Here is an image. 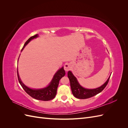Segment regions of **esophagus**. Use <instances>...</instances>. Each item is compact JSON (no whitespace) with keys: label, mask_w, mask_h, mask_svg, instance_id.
I'll list each match as a JSON object with an SVG mask.
<instances>
[{"label":"esophagus","mask_w":128,"mask_h":128,"mask_svg":"<svg viewBox=\"0 0 128 128\" xmlns=\"http://www.w3.org/2000/svg\"><path fill=\"white\" fill-rule=\"evenodd\" d=\"M71 68V66L69 63H66L64 65V69L66 71H68Z\"/></svg>","instance_id":"1"}]
</instances>
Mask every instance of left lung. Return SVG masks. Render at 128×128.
I'll use <instances>...</instances> for the list:
<instances>
[{
  "mask_svg": "<svg viewBox=\"0 0 128 128\" xmlns=\"http://www.w3.org/2000/svg\"><path fill=\"white\" fill-rule=\"evenodd\" d=\"M68 77L69 80H70V87L72 94L76 98L81 99H88L92 97V96L101 92L106 86L110 78V77L106 82L101 86L94 89H88L85 88L80 86V84L77 80V78L70 71L68 72Z\"/></svg>",
  "mask_w": 128,
  "mask_h": 128,
  "instance_id": "8db88e82",
  "label": "left lung"
}]
</instances>
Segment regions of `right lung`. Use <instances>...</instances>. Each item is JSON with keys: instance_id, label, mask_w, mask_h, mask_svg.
<instances>
[{"instance_id": "obj_1", "label": "right lung", "mask_w": 128, "mask_h": 128, "mask_svg": "<svg viewBox=\"0 0 128 128\" xmlns=\"http://www.w3.org/2000/svg\"><path fill=\"white\" fill-rule=\"evenodd\" d=\"M38 36V34H37L29 38L25 42L24 47L21 50V51L24 50L25 46L29 43L30 40H32L34 38H37ZM65 71L63 67L60 68L59 70H58L55 74L51 83H50L47 87L41 89H32L27 87L22 83L20 77H19L18 70L17 69V74L18 82L21 84L22 88L24 89V90L33 98L40 100H42V101H48V100H52L55 97L56 94L58 85L59 83V80L62 77L65 75Z\"/></svg>"}]
</instances>
